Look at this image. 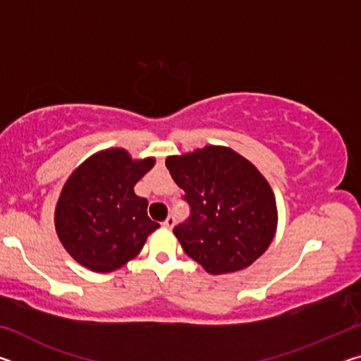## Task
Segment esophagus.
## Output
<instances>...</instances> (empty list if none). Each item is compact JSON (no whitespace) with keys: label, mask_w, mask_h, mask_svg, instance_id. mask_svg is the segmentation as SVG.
<instances>
[{"label":"esophagus","mask_w":361,"mask_h":361,"mask_svg":"<svg viewBox=\"0 0 361 361\" xmlns=\"http://www.w3.org/2000/svg\"><path fill=\"white\" fill-rule=\"evenodd\" d=\"M162 224H164V228L172 229V228H173V224H175V219H173V216H167V218H166V221H164Z\"/></svg>","instance_id":"34e87169"}]
</instances>
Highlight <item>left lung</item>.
Listing matches in <instances>:
<instances>
[{
  "label": "left lung",
  "instance_id": "left-lung-1",
  "mask_svg": "<svg viewBox=\"0 0 361 361\" xmlns=\"http://www.w3.org/2000/svg\"><path fill=\"white\" fill-rule=\"evenodd\" d=\"M166 166L191 207L188 221L173 229L189 258L219 276L248 267L266 252L277 231L276 195L248 159L209 145L169 156Z\"/></svg>",
  "mask_w": 361,
  "mask_h": 361
}]
</instances>
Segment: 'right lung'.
Listing matches in <instances>:
<instances>
[{
	"label": "right lung",
	"mask_w": 361,
	"mask_h": 361,
	"mask_svg": "<svg viewBox=\"0 0 361 361\" xmlns=\"http://www.w3.org/2000/svg\"><path fill=\"white\" fill-rule=\"evenodd\" d=\"M154 157L132 159L122 148L95 152L73 170L56 205L63 248L94 272H113L142 252L159 223L133 186L154 167Z\"/></svg>",
	"instance_id": "1"
}]
</instances>
